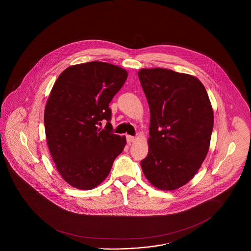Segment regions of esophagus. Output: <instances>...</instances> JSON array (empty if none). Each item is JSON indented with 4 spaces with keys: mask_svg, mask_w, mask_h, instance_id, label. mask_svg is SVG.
Returning <instances> with one entry per match:
<instances>
[{
    "mask_svg": "<svg viewBox=\"0 0 251 251\" xmlns=\"http://www.w3.org/2000/svg\"><path fill=\"white\" fill-rule=\"evenodd\" d=\"M127 142L130 144V143H133L135 142V138L133 136H130V135H127Z\"/></svg>",
    "mask_w": 251,
    "mask_h": 251,
    "instance_id": "obj_1",
    "label": "esophagus"
}]
</instances>
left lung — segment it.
Here are the masks:
<instances>
[{
    "label": "left lung",
    "mask_w": 251,
    "mask_h": 251,
    "mask_svg": "<svg viewBox=\"0 0 251 251\" xmlns=\"http://www.w3.org/2000/svg\"><path fill=\"white\" fill-rule=\"evenodd\" d=\"M138 76L150 107L145 177L161 190L179 189L196 175L210 148L213 106L195 76L163 68L141 69Z\"/></svg>",
    "instance_id": "obj_1"
}]
</instances>
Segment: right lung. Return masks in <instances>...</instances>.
I'll return each mask as SVG.
<instances>
[{
	"label": "right lung",
	"mask_w": 251,
	"mask_h": 251,
	"mask_svg": "<svg viewBox=\"0 0 251 251\" xmlns=\"http://www.w3.org/2000/svg\"><path fill=\"white\" fill-rule=\"evenodd\" d=\"M128 77L125 69L90 61L65 69L44 111L46 140L61 177L78 190L98 187L109 174L126 137L111 132L108 107ZM103 119L106 129L97 127Z\"/></svg>",
	"instance_id": "obj_1"
}]
</instances>
